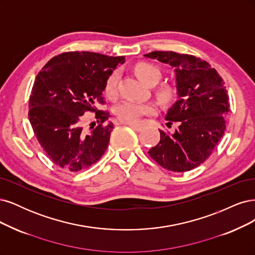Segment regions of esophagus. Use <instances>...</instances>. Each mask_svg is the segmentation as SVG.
Returning a JSON list of instances; mask_svg holds the SVG:
<instances>
[{
	"label": "esophagus",
	"instance_id": "esophagus-1",
	"mask_svg": "<svg viewBox=\"0 0 255 255\" xmlns=\"http://www.w3.org/2000/svg\"><path fill=\"white\" fill-rule=\"evenodd\" d=\"M127 125H129L131 128L135 131H141L143 129V126L141 124H136V123H128Z\"/></svg>",
	"mask_w": 255,
	"mask_h": 255
}]
</instances>
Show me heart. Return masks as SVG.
Segmentation results:
<instances>
[{
  "label": "heart",
  "mask_w": 255,
  "mask_h": 255,
  "mask_svg": "<svg viewBox=\"0 0 255 255\" xmlns=\"http://www.w3.org/2000/svg\"><path fill=\"white\" fill-rule=\"evenodd\" d=\"M134 72L144 83L148 85L158 84L161 77V70L150 62H138L134 65ZM118 83L119 73L113 72L107 78L105 84V94L110 100H116L118 96ZM154 94L158 100L163 104H170L176 98L177 90L175 86L169 84H163L154 88ZM155 106L151 103H137L132 101H125L121 103L118 107L116 113L118 118L125 123H135L143 116H151L155 112Z\"/></svg>",
  "instance_id": "1"
}]
</instances>
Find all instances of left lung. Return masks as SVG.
<instances>
[{
  "mask_svg": "<svg viewBox=\"0 0 255 255\" xmlns=\"http://www.w3.org/2000/svg\"><path fill=\"white\" fill-rule=\"evenodd\" d=\"M175 69L179 100L168 110L166 126L159 129L160 142L148 154L167 170L188 171L207 160L226 130L229 96L223 78L198 57L176 52L154 51L144 55Z\"/></svg>",
  "mask_w": 255,
  "mask_h": 255,
  "instance_id": "1",
  "label": "left lung"
}]
</instances>
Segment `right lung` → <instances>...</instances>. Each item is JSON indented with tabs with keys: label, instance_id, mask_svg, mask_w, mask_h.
<instances>
[{
	"label": "right lung",
	"instance_id": "add662e5",
	"mask_svg": "<svg viewBox=\"0 0 255 255\" xmlns=\"http://www.w3.org/2000/svg\"><path fill=\"white\" fill-rule=\"evenodd\" d=\"M124 56L93 52H65L38 73L28 103V119L39 144L57 166L72 172L89 168L102 158L110 141L111 114L105 104L106 80ZM95 112L98 126L86 130L83 114ZM95 123H94V125Z\"/></svg>",
	"mask_w": 255,
	"mask_h": 255
}]
</instances>
